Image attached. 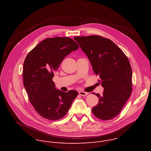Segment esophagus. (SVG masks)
Masks as SVG:
<instances>
[{
    "label": "esophagus",
    "mask_w": 151,
    "mask_h": 151,
    "mask_svg": "<svg viewBox=\"0 0 151 151\" xmlns=\"http://www.w3.org/2000/svg\"><path fill=\"white\" fill-rule=\"evenodd\" d=\"M79 95L82 96H86L87 95H88V93L87 92H85V91H79Z\"/></svg>",
    "instance_id": "1"
}]
</instances>
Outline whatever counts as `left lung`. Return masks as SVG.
I'll list each match as a JSON object with an SVG mask.
<instances>
[{"instance_id": "left-lung-1", "label": "left lung", "mask_w": 151, "mask_h": 151, "mask_svg": "<svg viewBox=\"0 0 151 151\" xmlns=\"http://www.w3.org/2000/svg\"><path fill=\"white\" fill-rule=\"evenodd\" d=\"M82 51L87 55L99 82L104 88L93 114L101 120L116 116L132 92V70L127 57L114 43L100 36H76Z\"/></svg>"}]
</instances>
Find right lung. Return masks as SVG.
<instances>
[{
	"label": "right lung",
	"instance_id": "add662e5",
	"mask_svg": "<svg viewBox=\"0 0 151 151\" xmlns=\"http://www.w3.org/2000/svg\"><path fill=\"white\" fill-rule=\"evenodd\" d=\"M79 47L69 37L47 38L41 41L26 57L23 84L30 102L43 118L52 121L61 119L77 97L78 93L75 90L66 93L56 90L52 78L64 58Z\"/></svg>",
	"mask_w": 151,
	"mask_h": 151
}]
</instances>
